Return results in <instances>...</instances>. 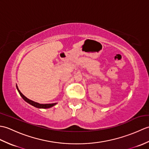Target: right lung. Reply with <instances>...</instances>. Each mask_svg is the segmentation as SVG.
<instances>
[{"label":"right lung","mask_w":149,"mask_h":149,"mask_svg":"<svg viewBox=\"0 0 149 149\" xmlns=\"http://www.w3.org/2000/svg\"><path fill=\"white\" fill-rule=\"evenodd\" d=\"M16 86H17V90L18 91L19 94H20V96L22 97V99H23L28 104H31V105H32V106H34L35 107H37V108H40V109H48V108H50V107H53L54 106H55L56 104H57V103H53V104H40V103H38V102H34V101H33V100H30L29 99H27V98L26 96H24V95L21 93V91L19 90V89H18L17 84L16 85Z\"/></svg>","instance_id":"add662e5"}]
</instances>
